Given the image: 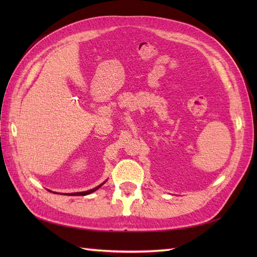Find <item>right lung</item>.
I'll return each mask as SVG.
<instances>
[{
	"instance_id": "add662e5",
	"label": "right lung",
	"mask_w": 257,
	"mask_h": 257,
	"mask_svg": "<svg viewBox=\"0 0 257 257\" xmlns=\"http://www.w3.org/2000/svg\"><path fill=\"white\" fill-rule=\"evenodd\" d=\"M106 182V181H105ZM105 182H103L102 184H99L98 186H96V188L92 189V190H89V191H84V192H77V193H71V194H66V195H71V196H84V195H89V194L95 192L97 189H99L100 186H102Z\"/></svg>"
}]
</instances>
